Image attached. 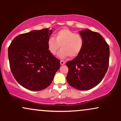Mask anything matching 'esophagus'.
Wrapping results in <instances>:
<instances>
[{"instance_id":"esophagus-1","label":"esophagus","mask_w":121,"mask_h":121,"mask_svg":"<svg viewBox=\"0 0 121 121\" xmlns=\"http://www.w3.org/2000/svg\"><path fill=\"white\" fill-rule=\"evenodd\" d=\"M60 64H61V65H64V64H65V62L64 61L61 60L60 61Z\"/></svg>"}]
</instances>
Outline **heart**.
<instances>
[{
  "label": "heart",
  "instance_id": "heart-1",
  "mask_svg": "<svg viewBox=\"0 0 121 121\" xmlns=\"http://www.w3.org/2000/svg\"><path fill=\"white\" fill-rule=\"evenodd\" d=\"M84 39L81 35L75 34L68 28L59 30L55 35V39L50 37L47 41L49 52L55 55L61 47L57 56L60 58H65L69 56L76 57L78 56L84 47Z\"/></svg>",
  "mask_w": 121,
  "mask_h": 121
}]
</instances>
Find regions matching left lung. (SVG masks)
<instances>
[{
	"label": "left lung",
	"instance_id": "obj_1",
	"mask_svg": "<svg viewBox=\"0 0 121 121\" xmlns=\"http://www.w3.org/2000/svg\"><path fill=\"white\" fill-rule=\"evenodd\" d=\"M80 34L84 39V47L78 56L66 62L69 69L66 80L74 88L86 91L97 85L106 74L109 47L98 33L87 29Z\"/></svg>",
	"mask_w": 121,
	"mask_h": 121
}]
</instances>
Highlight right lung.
I'll return each mask as SVG.
<instances>
[{"label": "right lung", "mask_w": 121, "mask_h": 121, "mask_svg": "<svg viewBox=\"0 0 121 121\" xmlns=\"http://www.w3.org/2000/svg\"><path fill=\"white\" fill-rule=\"evenodd\" d=\"M49 28L17 36L8 47L9 66L15 80L27 89L39 91L51 84L60 62L49 52Z\"/></svg>", "instance_id": "right-lung-1"}]
</instances>
